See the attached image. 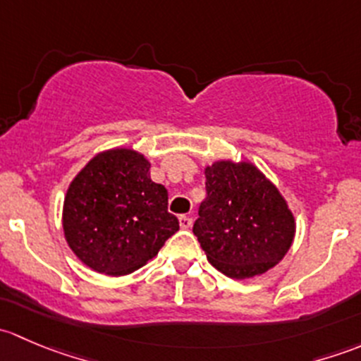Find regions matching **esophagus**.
<instances>
[{
  "instance_id": "34e87169",
  "label": "esophagus",
  "mask_w": 361,
  "mask_h": 361,
  "mask_svg": "<svg viewBox=\"0 0 361 361\" xmlns=\"http://www.w3.org/2000/svg\"><path fill=\"white\" fill-rule=\"evenodd\" d=\"M180 227L181 228H190L192 227V218L187 214H181L180 216Z\"/></svg>"
}]
</instances>
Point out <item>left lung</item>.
I'll return each instance as SVG.
<instances>
[{
  "mask_svg": "<svg viewBox=\"0 0 361 361\" xmlns=\"http://www.w3.org/2000/svg\"><path fill=\"white\" fill-rule=\"evenodd\" d=\"M204 174L207 195L194 234L211 265L228 278L248 279L283 260L295 218L274 183L246 160H218Z\"/></svg>",
  "mask_w": 361,
  "mask_h": 361,
  "instance_id": "obj_1",
  "label": "left lung"
}]
</instances>
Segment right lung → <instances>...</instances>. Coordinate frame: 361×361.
I'll list each match as a JSON object with an SVG mask.
<instances>
[{
  "mask_svg": "<svg viewBox=\"0 0 361 361\" xmlns=\"http://www.w3.org/2000/svg\"><path fill=\"white\" fill-rule=\"evenodd\" d=\"M69 248L92 271L126 276L143 267L180 228L150 162L130 148L97 154L69 183L63 207Z\"/></svg>",
  "mask_w": 361,
  "mask_h": 361,
  "instance_id": "1",
  "label": "right lung"
}]
</instances>
